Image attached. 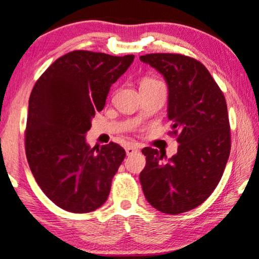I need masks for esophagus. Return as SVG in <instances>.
Instances as JSON below:
<instances>
[{
  "instance_id": "34e87169",
  "label": "esophagus",
  "mask_w": 259,
  "mask_h": 259,
  "mask_svg": "<svg viewBox=\"0 0 259 259\" xmlns=\"http://www.w3.org/2000/svg\"><path fill=\"white\" fill-rule=\"evenodd\" d=\"M139 151V147L138 146H135V145H126V146H125V152H126V155L127 156H130V155H133V153L134 152H138Z\"/></svg>"
}]
</instances>
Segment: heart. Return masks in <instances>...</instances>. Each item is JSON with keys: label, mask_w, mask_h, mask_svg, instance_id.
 I'll use <instances>...</instances> for the list:
<instances>
[{"label": "heart", "mask_w": 259, "mask_h": 259, "mask_svg": "<svg viewBox=\"0 0 259 259\" xmlns=\"http://www.w3.org/2000/svg\"><path fill=\"white\" fill-rule=\"evenodd\" d=\"M157 82H160V81H157V79H156V78H152V77H144V78H141V81H140V87H141V86H147V84L157 83Z\"/></svg>", "instance_id": "b5f03b06"}]
</instances>
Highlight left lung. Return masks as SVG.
I'll return each instance as SVG.
<instances>
[{"instance_id":"8db88e82","label":"left lung","mask_w":259,"mask_h":259,"mask_svg":"<svg viewBox=\"0 0 259 259\" xmlns=\"http://www.w3.org/2000/svg\"><path fill=\"white\" fill-rule=\"evenodd\" d=\"M140 60L163 75L168 86V119L180 144L166 160L145 147L140 173L145 198L164 214H181L203 204L223 177L231 150L224 93L201 62L181 54H146Z\"/></svg>"}]
</instances>
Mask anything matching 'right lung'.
<instances>
[{
    "instance_id": "add662e5",
    "label": "right lung",
    "mask_w": 259,
    "mask_h": 259,
    "mask_svg": "<svg viewBox=\"0 0 259 259\" xmlns=\"http://www.w3.org/2000/svg\"><path fill=\"white\" fill-rule=\"evenodd\" d=\"M133 61L134 55L75 50L54 61L34 84L25 155L38 186L59 208L84 214L106 203L125 151L115 143L91 149L86 133Z\"/></svg>"
}]
</instances>
